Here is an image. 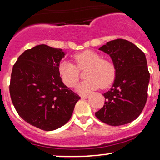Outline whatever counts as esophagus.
I'll list each match as a JSON object with an SVG mask.
<instances>
[{
  "mask_svg": "<svg viewBox=\"0 0 160 160\" xmlns=\"http://www.w3.org/2000/svg\"><path fill=\"white\" fill-rule=\"evenodd\" d=\"M89 96H90V95H89V94H87V95H80V97H81L82 98H89Z\"/></svg>",
  "mask_w": 160,
  "mask_h": 160,
  "instance_id": "obj_1",
  "label": "esophagus"
}]
</instances>
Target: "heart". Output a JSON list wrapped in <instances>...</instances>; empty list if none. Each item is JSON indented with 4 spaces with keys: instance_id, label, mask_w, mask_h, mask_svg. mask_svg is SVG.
Returning a JSON list of instances; mask_svg holds the SVG:
<instances>
[{
    "instance_id": "heart-1",
    "label": "heart",
    "mask_w": 160,
    "mask_h": 160,
    "mask_svg": "<svg viewBox=\"0 0 160 160\" xmlns=\"http://www.w3.org/2000/svg\"><path fill=\"white\" fill-rule=\"evenodd\" d=\"M74 59L79 68L88 66L85 74L86 79L77 86V91L79 92H89L98 89L100 86L106 88L114 80L115 65L111 60L102 58L98 52L86 50L74 55ZM58 73L62 82L69 87L74 86L79 80V69L68 60H63L60 62Z\"/></svg>"
}]
</instances>
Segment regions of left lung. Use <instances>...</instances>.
<instances>
[{"label": "left lung", "instance_id": "left-lung-1", "mask_svg": "<svg viewBox=\"0 0 160 160\" xmlns=\"http://www.w3.org/2000/svg\"><path fill=\"white\" fill-rule=\"evenodd\" d=\"M109 55L116 67L111 89L104 93V105L95 113L98 120L110 126H122L138 118L148 98L150 73L144 53L123 39L108 42L98 49Z\"/></svg>", "mask_w": 160, "mask_h": 160}]
</instances>
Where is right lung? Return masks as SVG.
<instances>
[{"instance_id": "1", "label": "right lung", "mask_w": 160, "mask_h": 160, "mask_svg": "<svg viewBox=\"0 0 160 160\" xmlns=\"http://www.w3.org/2000/svg\"><path fill=\"white\" fill-rule=\"evenodd\" d=\"M66 52L45 44L27 49L12 68L10 93L24 120L45 131L68 122L80 97L62 82L58 65Z\"/></svg>"}]
</instances>
